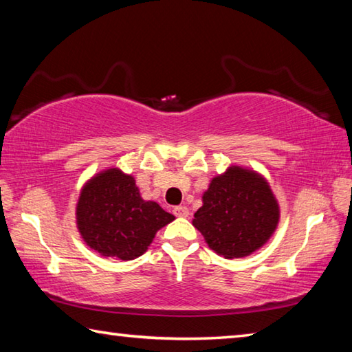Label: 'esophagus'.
Instances as JSON below:
<instances>
[{
  "label": "esophagus",
  "mask_w": 352,
  "mask_h": 352,
  "mask_svg": "<svg viewBox=\"0 0 352 352\" xmlns=\"http://www.w3.org/2000/svg\"><path fill=\"white\" fill-rule=\"evenodd\" d=\"M174 214L177 217H188L189 216V210L184 205H180V206H175L174 208Z\"/></svg>",
  "instance_id": "esophagus-1"
}]
</instances>
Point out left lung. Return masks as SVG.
Segmentation results:
<instances>
[{
  "instance_id": "obj_1",
  "label": "left lung",
  "mask_w": 352,
  "mask_h": 352,
  "mask_svg": "<svg viewBox=\"0 0 352 352\" xmlns=\"http://www.w3.org/2000/svg\"><path fill=\"white\" fill-rule=\"evenodd\" d=\"M278 220L279 206L269 183L253 170L231 166L211 180L192 225L211 250L233 259L264 245Z\"/></svg>"
}]
</instances>
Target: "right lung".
Masks as SVG:
<instances>
[{
  "label": "right lung",
  "instance_id": "obj_1",
  "mask_svg": "<svg viewBox=\"0 0 352 352\" xmlns=\"http://www.w3.org/2000/svg\"><path fill=\"white\" fill-rule=\"evenodd\" d=\"M76 219L88 247L107 258L132 261L175 217L155 201L142 200L135 178L113 168L83 186Z\"/></svg>",
  "mask_w": 352,
  "mask_h": 352
}]
</instances>
